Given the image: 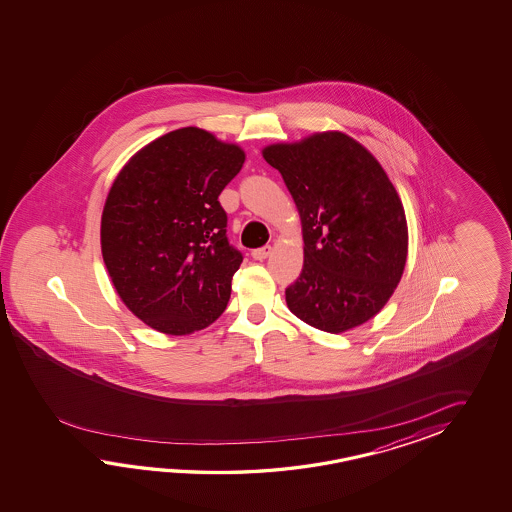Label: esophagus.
<instances>
[{"mask_svg":"<svg viewBox=\"0 0 512 512\" xmlns=\"http://www.w3.org/2000/svg\"><path fill=\"white\" fill-rule=\"evenodd\" d=\"M272 252L271 245H265V247H260V249H256V251H252V258L254 260H265V258H269V254Z\"/></svg>","mask_w":512,"mask_h":512,"instance_id":"1","label":"esophagus"}]
</instances>
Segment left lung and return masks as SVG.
<instances>
[{"mask_svg": "<svg viewBox=\"0 0 512 512\" xmlns=\"http://www.w3.org/2000/svg\"><path fill=\"white\" fill-rule=\"evenodd\" d=\"M261 155L283 177L302 221L304 267L285 289L294 316L327 333L362 326L401 282L408 223L373 153L342 131L276 142Z\"/></svg>", "mask_w": 512, "mask_h": 512, "instance_id": "left-lung-1", "label": "left lung"}]
</instances>
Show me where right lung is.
Listing matches in <instances>:
<instances>
[{
  "instance_id": "1",
  "label": "right lung",
  "mask_w": 512,
  "mask_h": 512,
  "mask_svg": "<svg viewBox=\"0 0 512 512\" xmlns=\"http://www.w3.org/2000/svg\"><path fill=\"white\" fill-rule=\"evenodd\" d=\"M243 163L236 142L188 126L142 146L115 177L100 249L120 300L146 326L183 337L225 311L243 258L218 197Z\"/></svg>"
}]
</instances>
